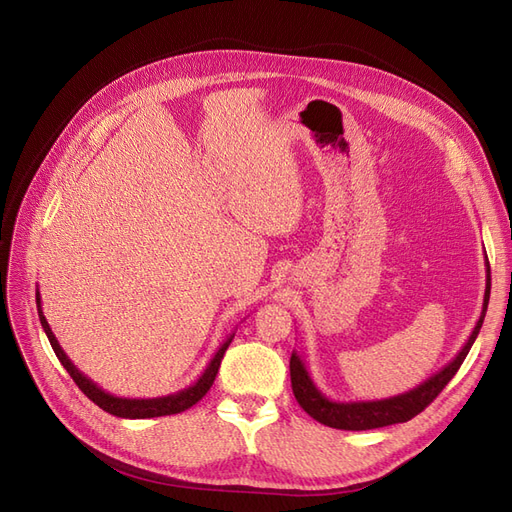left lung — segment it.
<instances>
[{"instance_id":"8db88e82","label":"left lung","mask_w":512,"mask_h":512,"mask_svg":"<svg viewBox=\"0 0 512 512\" xmlns=\"http://www.w3.org/2000/svg\"><path fill=\"white\" fill-rule=\"evenodd\" d=\"M489 292H491V273H489V262H487V284H485V299H483V312L476 322L472 335L463 348L457 352L451 363H446L438 374H433L425 382H421L412 391H406L395 397L386 399H374V401H335L324 395L318 386L314 384L312 376L305 367L303 356L294 350L290 356V382H292V393L297 397L299 406L316 418L318 423L333 427V429H348V431H363V429H376L386 427L395 423H406L414 418L418 412H423L433 399L440 395L444 386L451 382V378L457 374L463 359H466L474 339L478 337L480 327H483V320L487 314L489 305Z\"/></svg>"}]
</instances>
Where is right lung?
Masks as SVG:
<instances>
[{
	"label": "right lung",
	"mask_w": 512,
	"mask_h": 512,
	"mask_svg": "<svg viewBox=\"0 0 512 512\" xmlns=\"http://www.w3.org/2000/svg\"><path fill=\"white\" fill-rule=\"evenodd\" d=\"M36 303H38V316H40V324L42 329L46 333V337H49V342L57 354L59 363L66 367V371L70 374V378L76 382V386L94 401L96 406H100L104 412L113 414V416H119V418H153V416H168V414H179L183 410L192 408L196 401L203 399L207 395V391L211 389V384L215 380V376H218V369H220V363L224 359V352L226 348L230 346L232 337H235V333H230L226 337V342L218 348V352L213 354V359L209 361V365L205 367L203 374H200V378L188 386V389H183L179 393H173V395H164V397H153V399H130V397H117V395H111L106 393L104 389H100V386L87 378L83 371L76 367L70 359L68 354L61 350L57 337L53 335L49 322H46L44 318V312H42V305H40V292H36Z\"/></svg>",
	"instance_id": "add662e5"
}]
</instances>
